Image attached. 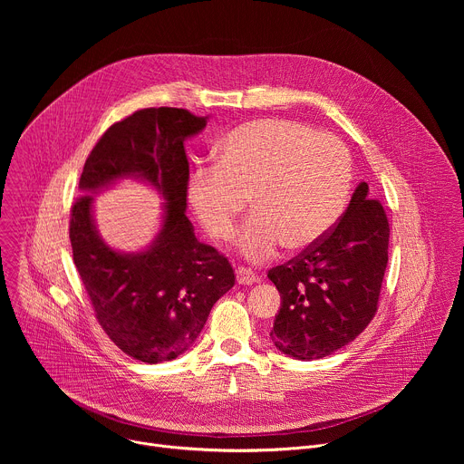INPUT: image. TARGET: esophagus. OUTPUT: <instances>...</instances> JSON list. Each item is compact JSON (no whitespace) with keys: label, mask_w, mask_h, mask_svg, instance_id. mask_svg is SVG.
Returning <instances> with one entry per match:
<instances>
[{"label":"esophagus","mask_w":464,"mask_h":464,"mask_svg":"<svg viewBox=\"0 0 464 464\" xmlns=\"http://www.w3.org/2000/svg\"><path fill=\"white\" fill-rule=\"evenodd\" d=\"M256 279H258V277L255 276V272H253V270L244 268V266H238V268H237V283H238V285L247 286V285L256 283Z\"/></svg>","instance_id":"esophagus-1"}]
</instances>
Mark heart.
Returning a JSON list of instances; mask_svg holds the SVG:
<instances>
[{"instance_id":"b5f03b06","label":"heart","mask_w":464,"mask_h":464,"mask_svg":"<svg viewBox=\"0 0 464 464\" xmlns=\"http://www.w3.org/2000/svg\"><path fill=\"white\" fill-rule=\"evenodd\" d=\"M353 161L334 136L288 119H256L231 130L218 163L198 167L188 200L211 237L227 240L251 202L238 247L251 262L319 242L345 211Z\"/></svg>"}]
</instances>
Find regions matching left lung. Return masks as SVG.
I'll return each instance as SVG.
<instances>
[{
    "label": "left lung",
    "instance_id": "8db88e82",
    "mask_svg": "<svg viewBox=\"0 0 464 464\" xmlns=\"http://www.w3.org/2000/svg\"><path fill=\"white\" fill-rule=\"evenodd\" d=\"M367 196L363 181L333 229L268 272L283 299L270 333L281 353L304 362L324 358L376 315L391 229L383 206Z\"/></svg>",
    "mask_w": 464,
    "mask_h": 464
}]
</instances>
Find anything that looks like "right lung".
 <instances>
[{"instance_id":"add662e5","label":"right lung","mask_w":464,"mask_h":464,"mask_svg":"<svg viewBox=\"0 0 464 464\" xmlns=\"http://www.w3.org/2000/svg\"><path fill=\"white\" fill-rule=\"evenodd\" d=\"M208 119L183 108H145L113 122L92 149L72 206L73 262L104 334L130 358L161 363L185 353L213 304L235 286L226 255L202 244L185 215V140ZM138 173L166 196L164 229L143 254L121 256L96 235L88 189Z\"/></svg>"}]
</instances>
